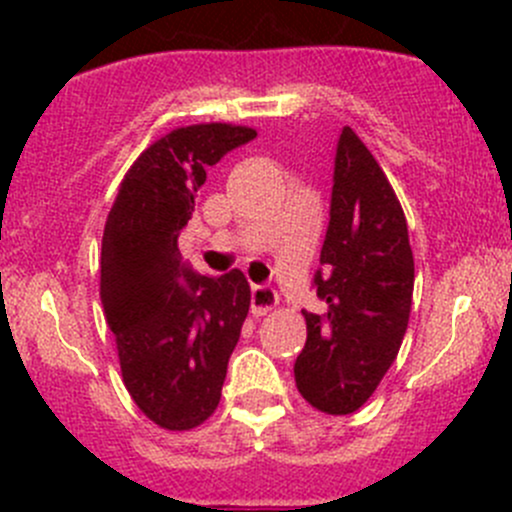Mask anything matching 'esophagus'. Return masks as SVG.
I'll list each match as a JSON object with an SVG mask.
<instances>
[{"label":"esophagus","instance_id":"esophagus-1","mask_svg":"<svg viewBox=\"0 0 512 512\" xmlns=\"http://www.w3.org/2000/svg\"><path fill=\"white\" fill-rule=\"evenodd\" d=\"M250 307L255 317H262V314H267L270 309L277 307V292L270 285H252Z\"/></svg>","mask_w":512,"mask_h":512}]
</instances>
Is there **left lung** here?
I'll return each mask as SVG.
<instances>
[{
  "instance_id": "obj_1",
  "label": "left lung",
  "mask_w": 512,
  "mask_h": 512,
  "mask_svg": "<svg viewBox=\"0 0 512 512\" xmlns=\"http://www.w3.org/2000/svg\"><path fill=\"white\" fill-rule=\"evenodd\" d=\"M319 270V309L307 312V344L294 381L307 404L332 416L366 404L394 364L409 327L414 255L394 188L349 126L337 141Z\"/></svg>"
}]
</instances>
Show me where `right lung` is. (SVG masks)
I'll return each instance as SVG.
<instances>
[{"label":"right lung","instance_id":"right-lung-1","mask_svg":"<svg viewBox=\"0 0 512 512\" xmlns=\"http://www.w3.org/2000/svg\"><path fill=\"white\" fill-rule=\"evenodd\" d=\"M252 138V128L227 123L168 133L131 165L103 227L101 304L123 384L168 431L195 428L218 409L250 309L245 275H200L180 257L178 237L205 170Z\"/></svg>","mask_w":512,"mask_h":512}]
</instances>
